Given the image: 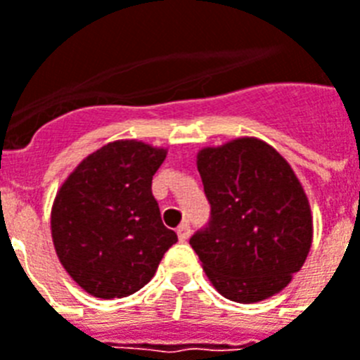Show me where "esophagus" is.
Returning <instances> with one entry per match:
<instances>
[{
  "mask_svg": "<svg viewBox=\"0 0 360 360\" xmlns=\"http://www.w3.org/2000/svg\"><path fill=\"white\" fill-rule=\"evenodd\" d=\"M177 236H179L181 241H186L191 238V226H188V223H181L177 226Z\"/></svg>",
  "mask_w": 360,
  "mask_h": 360,
  "instance_id": "esophagus-1",
  "label": "esophagus"
}]
</instances>
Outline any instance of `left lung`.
<instances>
[{"mask_svg":"<svg viewBox=\"0 0 360 360\" xmlns=\"http://www.w3.org/2000/svg\"><path fill=\"white\" fill-rule=\"evenodd\" d=\"M196 164L211 219L191 245L210 281L240 304L278 295L314 238L308 196L289 162L257 137H238L202 149Z\"/></svg>","mask_w":360,"mask_h":360,"instance_id":"8db88e82","label":"left lung"}]
</instances>
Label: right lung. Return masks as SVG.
Here are the masks:
<instances>
[{
  "label": "right lung",
  "instance_id": "1",
  "mask_svg": "<svg viewBox=\"0 0 360 360\" xmlns=\"http://www.w3.org/2000/svg\"><path fill=\"white\" fill-rule=\"evenodd\" d=\"M164 158L166 149L119 139L86 156L60 186L52 241L65 271L89 295H134L177 241L150 191Z\"/></svg>",
  "mask_w": 360,
  "mask_h": 360
}]
</instances>
